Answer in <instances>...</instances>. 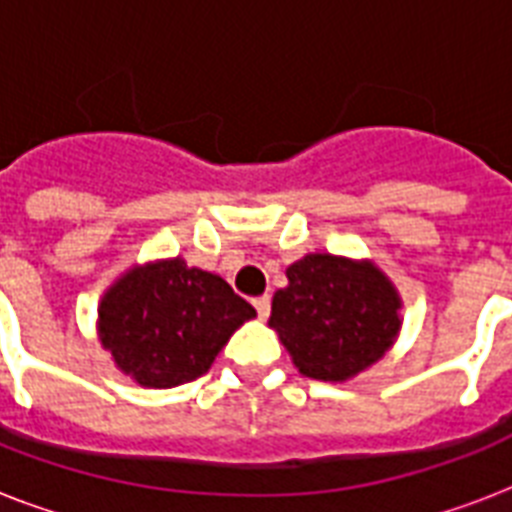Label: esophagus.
Wrapping results in <instances>:
<instances>
[{"instance_id": "esophagus-1", "label": "esophagus", "mask_w": 512, "mask_h": 512, "mask_svg": "<svg viewBox=\"0 0 512 512\" xmlns=\"http://www.w3.org/2000/svg\"><path fill=\"white\" fill-rule=\"evenodd\" d=\"M255 311L260 319H268V316H271V297H257Z\"/></svg>"}]
</instances>
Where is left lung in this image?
Returning a JSON list of instances; mask_svg holds the SVG:
<instances>
[{"instance_id": "obj_1", "label": "left lung", "mask_w": 512, "mask_h": 512, "mask_svg": "<svg viewBox=\"0 0 512 512\" xmlns=\"http://www.w3.org/2000/svg\"><path fill=\"white\" fill-rule=\"evenodd\" d=\"M273 295L271 327L313 380H348L393 345L401 300L374 265L308 255L287 268Z\"/></svg>"}]
</instances>
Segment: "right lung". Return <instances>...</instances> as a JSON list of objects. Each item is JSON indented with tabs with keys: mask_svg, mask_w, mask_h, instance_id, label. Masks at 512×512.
<instances>
[{
	"mask_svg": "<svg viewBox=\"0 0 512 512\" xmlns=\"http://www.w3.org/2000/svg\"><path fill=\"white\" fill-rule=\"evenodd\" d=\"M100 342L146 388H175L207 372L255 308L220 276L175 257L132 268L100 303Z\"/></svg>",
	"mask_w": 512,
	"mask_h": 512,
	"instance_id": "1",
	"label": "right lung"
}]
</instances>
